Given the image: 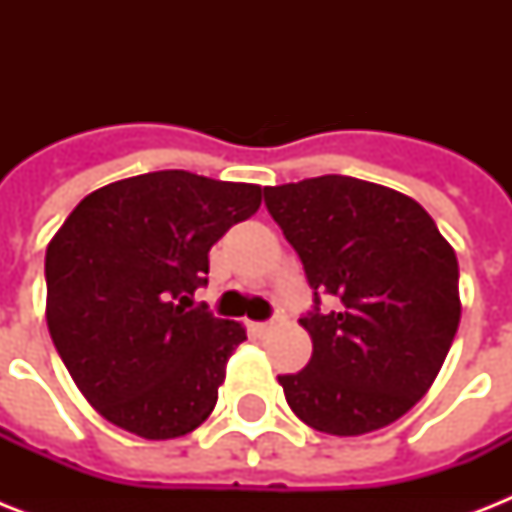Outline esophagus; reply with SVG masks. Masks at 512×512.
<instances>
[{
	"mask_svg": "<svg viewBox=\"0 0 512 512\" xmlns=\"http://www.w3.org/2000/svg\"><path fill=\"white\" fill-rule=\"evenodd\" d=\"M273 329V321H257V324H252V332H257V335H268Z\"/></svg>",
	"mask_w": 512,
	"mask_h": 512,
	"instance_id": "esophagus-1",
	"label": "esophagus"
}]
</instances>
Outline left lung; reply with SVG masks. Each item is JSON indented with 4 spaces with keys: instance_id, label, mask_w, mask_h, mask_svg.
<instances>
[{
    "instance_id": "obj_1",
    "label": "left lung",
    "mask_w": 512,
    "mask_h": 512,
    "mask_svg": "<svg viewBox=\"0 0 512 512\" xmlns=\"http://www.w3.org/2000/svg\"><path fill=\"white\" fill-rule=\"evenodd\" d=\"M265 207L303 260L311 361L279 382L289 409L329 436L404 417L436 380L460 327V268L433 217L404 193L348 175L265 188ZM336 297L332 312L318 292Z\"/></svg>"
}]
</instances>
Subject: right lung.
Returning a JSON list of instances; mask_svg holds the SVG:
<instances>
[{"label":"right lung","mask_w":512,"mask_h":512,"mask_svg":"<svg viewBox=\"0 0 512 512\" xmlns=\"http://www.w3.org/2000/svg\"><path fill=\"white\" fill-rule=\"evenodd\" d=\"M263 188L185 170L108 183L47 244V327L82 396L148 441L191 433L217 404L247 332L188 308L209 249L260 209Z\"/></svg>","instance_id":"obj_1"}]
</instances>
